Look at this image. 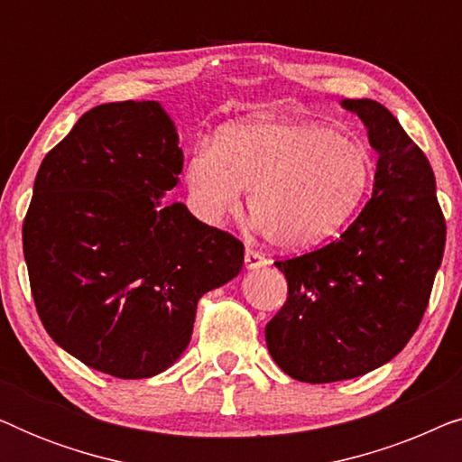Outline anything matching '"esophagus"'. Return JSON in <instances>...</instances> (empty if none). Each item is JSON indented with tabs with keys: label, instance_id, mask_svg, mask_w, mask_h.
Wrapping results in <instances>:
<instances>
[{
	"label": "esophagus",
	"instance_id": "34e87169",
	"mask_svg": "<svg viewBox=\"0 0 462 462\" xmlns=\"http://www.w3.org/2000/svg\"><path fill=\"white\" fill-rule=\"evenodd\" d=\"M267 264H269V261L263 254H258V252H254V250H245V267H248L250 271L267 267Z\"/></svg>",
	"mask_w": 462,
	"mask_h": 462
}]
</instances>
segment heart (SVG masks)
Returning <instances> with one entry per match:
<instances>
[{"label": "heart", "instance_id": "b5f03b06", "mask_svg": "<svg viewBox=\"0 0 462 462\" xmlns=\"http://www.w3.org/2000/svg\"><path fill=\"white\" fill-rule=\"evenodd\" d=\"M370 151L357 138L305 119L256 117L225 125L185 163L191 210L208 225L242 208L271 245L311 250L337 236L364 204Z\"/></svg>", "mask_w": 462, "mask_h": 462}]
</instances>
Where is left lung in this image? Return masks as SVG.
Returning a JSON list of instances; mask_svg holds the SVG:
<instances>
[{
	"label": "left lung",
	"mask_w": 462,
	"mask_h": 462,
	"mask_svg": "<svg viewBox=\"0 0 462 462\" xmlns=\"http://www.w3.org/2000/svg\"><path fill=\"white\" fill-rule=\"evenodd\" d=\"M378 153L372 199L337 242L277 261L288 300L264 328L271 357L302 383L381 368L419 328L446 245L435 176L393 113L345 98Z\"/></svg>",
	"instance_id": "left-lung-1"
}]
</instances>
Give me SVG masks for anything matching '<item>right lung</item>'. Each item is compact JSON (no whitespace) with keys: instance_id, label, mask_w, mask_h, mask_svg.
Here are the masks:
<instances>
[{"instance_id":"right-lung-1","label":"right lung","mask_w":462,"mask_h":462,"mask_svg":"<svg viewBox=\"0 0 462 462\" xmlns=\"http://www.w3.org/2000/svg\"><path fill=\"white\" fill-rule=\"evenodd\" d=\"M180 172L166 109L125 100L84 113L35 176L23 250L37 313L56 345L105 374L168 370L198 300L242 271V242L163 204Z\"/></svg>"}]
</instances>
